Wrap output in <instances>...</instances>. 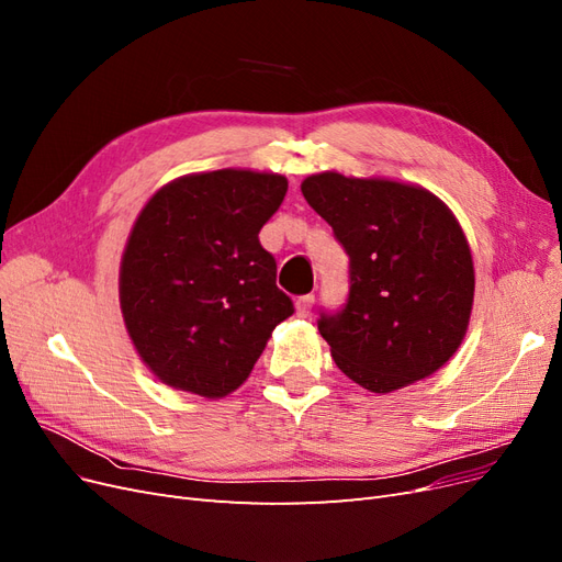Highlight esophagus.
I'll use <instances>...</instances> for the list:
<instances>
[{"mask_svg":"<svg viewBox=\"0 0 562 562\" xmlns=\"http://www.w3.org/2000/svg\"><path fill=\"white\" fill-rule=\"evenodd\" d=\"M312 307H314V295H302V297H297V302H295L297 316H310Z\"/></svg>","mask_w":562,"mask_h":562,"instance_id":"esophagus-1","label":"esophagus"}]
</instances>
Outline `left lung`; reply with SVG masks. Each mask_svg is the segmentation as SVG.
Here are the masks:
<instances>
[{"label": "left lung", "instance_id": "1", "mask_svg": "<svg viewBox=\"0 0 562 562\" xmlns=\"http://www.w3.org/2000/svg\"><path fill=\"white\" fill-rule=\"evenodd\" d=\"M349 255V297L321 312L337 368L375 394L434 375L462 345L473 307L467 236L417 184L326 171L302 182Z\"/></svg>", "mask_w": 562, "mask_h": 562}]
</instances>
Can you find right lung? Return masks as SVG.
<instances>
[{
	"mask_svg": "<svg viewBox=\"0 0 562 562\" xmlns=\"http://www.w3.org/2000/svg\"><path fill=\"white\" fill-rule=\"evenodd\" d=\"M285 192L283 176L223 168L168 182L145 203L119 269V304L164 384L232 394L295 312L258 239Z\"/></svg>",
	"mask_w": 562,
	"mask_h": 562,
	"instance_id": "right-lung-1",
	"label": "right lung"
}]
</instances>
